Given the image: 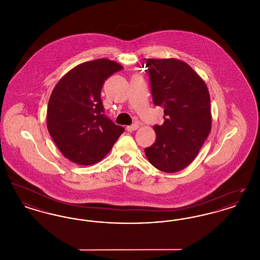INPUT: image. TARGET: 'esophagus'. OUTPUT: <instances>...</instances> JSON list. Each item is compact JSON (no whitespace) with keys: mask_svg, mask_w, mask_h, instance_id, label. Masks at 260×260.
Listing matches in <instances>:
<instances>
[{"mask_svg":"<svg viewBox=\"0 0 260 260\" xmlns=\"http://www.w3.org/2000/svg\"><path fill=\"white\" fill-rule=\"evenodd\" d=\"M138 127H139V125L137 124H131V125L126 126V131L127 132H134V131H136Z\"/></svg>","mask_w":260,"mask_h":260,"instance_id":"1","label":"esophagus"}]
</instances>
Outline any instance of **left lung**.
Listing matches in <instances>:
<instances>
[{
	"mask_svg": "<svg viewBox=\"0 0 260 260\" xmlns=\"http://www.w3.org/2000/svg\"><path fill=\"white\" fill-rule=\"evenodd\" d=\"M153 103L164 108V124L145 148L148 161L165 173L183 170L196 158L211 128L210 98L205 82L187 63L144 58Z\"/></svg>",
	"mask_w": 260,
	"mask_h": 260,
	"instance_id": "8db88e82",
	"label": "left lung"
}]
</instances>
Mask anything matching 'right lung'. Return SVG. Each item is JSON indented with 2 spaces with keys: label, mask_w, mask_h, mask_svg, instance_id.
Masks as SVG:
<instances>
[{
  "label": "right lung",
  "mask_w": 260,
  "mask_h": 260,
  "mask_svg": "<svg viewBox=\"0 0 260 260\" xmlns=\"http://www.w3.org/2000/svg\"><path fill=\"white\" fill-rule=\"evenodd\" d=\"M123 69L99 58L82 63L65 75L50 94L47 125L64 157L89 166L102 160L124 132L104 114L101 89L105 80Z\"/></svg>",
  "instance_id": "1"
}]
</instances>
